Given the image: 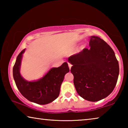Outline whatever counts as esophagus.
Instances as JSON below:
<instances>
[{
  "label": "esophagus",
  "mask_w": 128,
  "mask_h": 128,
  "mask_svg": "<svg viewBox=\"0 0 128 128\" xmlns=\"http://www.w3.org/2000/svg\"><path fill=\"white\" fill-rule=\"evenodd\" d=\"M68 66H69V69H70V68H71V67H72V64H71L70 63V62H68Z\"/></svg>",
  "instance_id": "1"
}]
</instances>
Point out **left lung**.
<instances>
[{"label": "left lung", "instance_id": "left-lung-1", "mask_svg": "<svg viewBox=\"0 0 128 128\" xmlns=\"http://www.w3.org/2000/svg\"><path fill=\"white\" fill-rule=\"evenodd\" d=\"M90 48L70 56V72L80 96L90 102L105 98L114 90L118 81L119 66L113 50L98 36L90 37Z\"/></svg>", "mask_w": 128, "mask_h": 128}]
</instances>
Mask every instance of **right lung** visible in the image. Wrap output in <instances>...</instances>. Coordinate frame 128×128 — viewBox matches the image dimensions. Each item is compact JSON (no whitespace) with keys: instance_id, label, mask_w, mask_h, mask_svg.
<instances>
[{"instance_id":"right-lung-1","label":"right lung","mask_w":128,"mask_h":128,"mask_svg":"<svg viewBox=\"0 0 128 128\" xmlns=\"http://www.w3.org/2000/svg\"><path fill=\"white\" fill-rule=\"evenodd\" d=\"M25 49L17 56L13 68V76L17 88L25 98L39 104H46L58 98L64 76L69 72L68 63L64 62L58 68H52L40 79L28 81L20 73L21 59Z\"/></svg>"}]
</instances>
